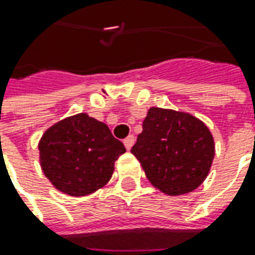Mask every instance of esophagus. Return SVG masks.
Here are the masks:
<instances>
[{"mask_svg":"<svg viewBox=\"0 0 255 255\" xmlns=\"http://www.w3.org/2000/svg\"><path fill=\"white\" fill-rule=\"evenodd\" d=\"M134 140H136V139H134V136H133V134H129V136L123 140V143H125V146H126V149H128V150H130V149H132V146L134 144Z\"/></svg>","mask_w":255,"mask_h":255,"instance_id":"esophagus-1","label":"esophagus"}]
</instances>
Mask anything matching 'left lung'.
Instances as JSON below:
<instances>
[{
	"instance_id": "obj_1",
	"label": "left lung",
	"mask_w": 255,
	"mask_h": 255,
	"mask_svg": "<svg viewBox=\"0 0 255 255\" xmlns=\"http://www.w3.org/2000/svg\"><path fill=\"white\" fill-rule=\"evenodd\" d=\"M130 152L156 189L180 196L206 180L216 150L210 129L196 116L150 108Z\"/></svg>"
}]
</instances>
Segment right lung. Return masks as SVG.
<instances>
[{"label":"right lung","mask_w":255,"mask_h":255,"mask_svg":"<svg viewBox=\"0 0 255 255\" xmlns=\"http://www.w3.org/2000/svg\"><path fill=\"white\" fill-rule=\"evenodd\" d=\"M39 162L46 179L65 194L81 197L111 180L115 162L126 152L105 123L78 113L52 125L42 134Z\"/></svg>","instance_id":"add662e5"}]
</instances>
